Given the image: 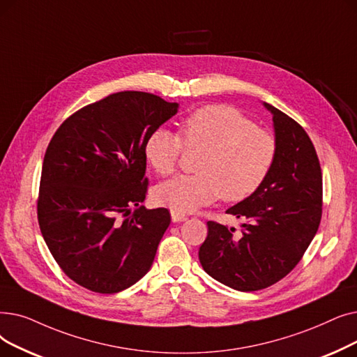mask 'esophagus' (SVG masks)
Masks as SVG:
<instances>
[{
	"label": "esophagus",
	"instance_id": "obj_1",
	"mask_svg": "<svg viewBox=\"0 0 357 357\" xmlns=\"http://www.w3.org/2000/svg\"><path fill=\"white\" fill-rule=\"evenodd\" d=\"M185 219H188V216H185L184 213L177 212V211H172V220H173V222H181V220H185Z\"/></svg>",
	"mask_w": 357,
	"mask_h": 357
}]
</instances>
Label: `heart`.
Returning <instances> with one entry per match:
<instances>
[{
	"instance_id": "obj_1",
	"label": "heart",
	"mask_w": 357,
	"mask_h": 357,
	"mask_svg": "<svg viewBox=\"0 0 357 357\" xmlns=\"http://www.w3.org/2000/svg\"><path fill=\"white\" fill-rule=\"evenodd\" d=\"M183 142L205 152L196 176H176L155 189L162 206L188 213L215 202L219 196L238 202L256 192L275 162L278 144L268 130L257 128L238 110L208 106L192 113L181 126ZM181 141L165 128L149 135L145 158L158 174L174 172Z\"/></svg>"
}]
</instances>
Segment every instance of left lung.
Masks as SVG:
<instances>
[{"instance_id": "8db88e82", "label": "left lung", "mask_w": 357, "mask_h": 357, "mask_svg": "<svg viewBox=\"0 0 357 357\" xmlns=\"http://www.w3.org/2000/svg\"><path fill=\"white\" fill-rule=\"evenodd\" d=\"M273 117L278 152L260 188L227 213L244 219L241 231L208 222L199 260L215 280L240 292L260 291L299 263L318 231L322 174L315 148L292 117L263 101Z\"/></svg>"}]
</instances>
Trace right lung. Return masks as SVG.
Returning <instances> with one entry per match:
<instances>
[{"mask_svg": "<svg viewBox=\"0 0 357 357\" xmlns=\"http://www.w3.org/2000/svg\"><path fill=\"white\" fill-rule=\"evenodd\" d=\"M177 112L178 103L154 94L116 93L68 117L49 142L39 225L56 263L82 287L116 294L149 271L172 218L141 206L145 144Z\"/></svg>", "mask_w": 357, "mask_h": 357, "instance_id": "obj_1", "label": "right lung"}]
</instances>
